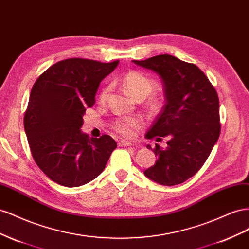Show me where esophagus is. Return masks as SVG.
<instances>
[{
    "label": "esophagus",
    "mask_w": 249,
    "mask_h": 249,
    "mask_svg": "<svg viewBox=\"0 0 249 249\" xmlns=\"http://www.w3.org/2000/svg\"><path fill=\"white\" fill-rule=\"evenodd\" d=\"M119 146H121V147H122V146L129 147V146H132V143H131V142H128V141H120Z\"/></svg>",
    "instance_id": "34e87169"
}]
</instances>
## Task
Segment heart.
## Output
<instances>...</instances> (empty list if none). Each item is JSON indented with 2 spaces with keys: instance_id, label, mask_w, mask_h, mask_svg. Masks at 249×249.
Masks as SVG:
<instances>
[{
  "instance_id": "b5f03b06",
  "label": "heart",
  "mask_w": 249,
  "mask_h": 249,
  "mask_svg": "<svg viewBox=\"0 0 249 249\" xmlns=\"http://www.w3.org/2000/svg\"><path fill=\"white\" fill-rule=\"evenodd\" d=\"M123 87L133 97V98H140L150 95L153 89H155V82L151 78L147 77L145 74L139 72V71H130V72L126 73L122 77ZM109 88L105 87L100 94L101 100H105L107 97ZM143 127V121L139 117H132V116H126L118 118L115 122L112 123V128L115 129L121 136L124 138L131 139L139 129Z\"/></svg>"
}]
</instances>
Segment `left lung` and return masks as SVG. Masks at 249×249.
<instances>
[{
	"mask_svg": "<svg viewBox=\"0 0 249 249\" xmlns=\"http://www.w3.org/2000/svg\"><path fill=\"white\" fill-rule=\"evenodd\" d=\"M132 62L160 77L166 98L146 138L160 142L167 137L168 146L155 145L158 160L144 174L162 186L179 184L199 171L219 139L217 91L199 68L174 56L158 55Z\"/></svg>",
	"mask_w": 249,
	"mask_h": 249,
	"instance_id": "obj_1",
	"label": "left lung"
}]
</instances>
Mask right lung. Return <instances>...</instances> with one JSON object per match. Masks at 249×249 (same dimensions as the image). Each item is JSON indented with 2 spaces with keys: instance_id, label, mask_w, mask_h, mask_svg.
Segmentation results:
<instances>
[{
  "instance_id": "add662e5",
  "label": "right lung",
  "mask_w": 249,
  "mask_h": 249,
  "mask_svg": "<svg viewBox=\"0 0 249 249\" xmlns=\"http://www.w3.org/2000/svg\"><path fill=\"white\" fill-rule=\"evenodd\" d=\"M70 58L55 63L35 81L24 126L33 159L50 179L79 187L104 170L117 143L107 134L81 131L85 110L95 104L99 84L118 66Z\"/></svg>"
}]
</instances>
